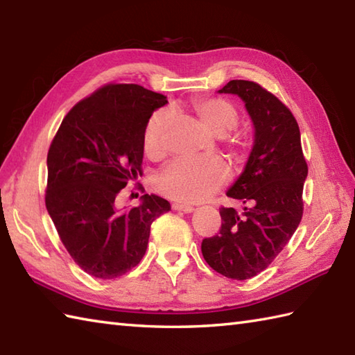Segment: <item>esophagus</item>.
Here are the masks:
<instances>
[{"label": "esophagus", "mask_w": 355, "mask_h": 355, "mask_svg": "<svg viewBox=\"0 0 355 355\" xmlns=\"http://www.w3.org/2000/svg\"><path fill=\"white\" fill-rule=\"evenodd\" d=\"M173 210H180V212H184V214H192L193 212V207L189 205H184V202H175V205H172Z\"/></svg>", "instance_id": "34e87169"}]
</instances>
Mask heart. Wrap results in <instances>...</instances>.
<instances>
[{
    "mask_svg": "<svg viewBox=\"0 0 355 355\" xmlns=\"http://www.w3.org/2000/svg\"><path fill=\"white\" fill-rule=\"evenodd\" d=\"M192 111L201 125L214 135L229 134L238 125L239 114L235 105L221 97H202L192 102ZM171 123L168 111H157L145 125L143 149L150 158H162L166 154V132ZM232 154L238 155L235 140L227 141ZM229 180V169L221 158L206 160H175L157 173L155 187L164 197L186 202L209 197Z\"/></svg>",
    "mask_w": 355,
    "mask_h": 355,
    "instance_id": "obj_1",
    "label": "heart"
}]
</instances>
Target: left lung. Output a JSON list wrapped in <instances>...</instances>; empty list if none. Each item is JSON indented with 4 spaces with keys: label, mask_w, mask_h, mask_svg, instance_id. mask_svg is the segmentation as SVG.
Returning a JSON list of instances; mask_svg holds the SVG:
<instances>
[{
    "label": "left lung",
    "mask_w": 355,
    "mask_h": 355,
    "mask_svg": "<svg viewBox=\"0 0 355 355\" xmlns=\"http://www.w3.org/2000/svg\"><path fill=\"white\" fill-rule=\"evenodd\" d=\"M220 94H236L254 128L252 153L227 197L243 210L221 207L218 235L202 239L201 252L218 273L245 281L266 270L284 250L302 220L308 166L291 111L256 82L230 80Z\"/></svg>",
    "instance_id": "8db88e82"
}]
</instances>
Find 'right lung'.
I'll list each match as a JSON object with an SVG mask.
<instances>
[{
    "mask_svg": "<svg viewBox=\"0 0 355 355\" xmlns=\"http://www.w3.org/2000/svg\"><path fill=\"white\" fill-rule=\"evenodd\" d=\"M166 96L137 84H110L74 105L47 155L45 206L74 262L99 279L125 275L146 252L150 224L171 205L145 193L119 209L120 191L141 175L143 131Z\"/></svg>",
    "mask_w": 355,
    "mask_h": 355,
    "instance_id": "right-lung-1",
    "label": "right lung"
}]
</instances>
